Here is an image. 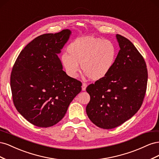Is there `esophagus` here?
Instances as JSON below:
<instances>
[{
  "label": "esophagus",
  "instance_id": "34e87169",
  "mask_svg": "<svg viewBox=\"0 0 159 159\" xmlns=\"http://www.w3.org/2000/svg\"><path fill=\"white\" fill-rule=\"evenodd\" d=\"M86 88H87V84L85 83L82 84V86H81V89H82V91H85L86 89Z\"/></svg>",
  "mask_w": 159,
  "mask_h": 159
}]
</instances>
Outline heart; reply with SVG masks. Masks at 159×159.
Masks as SVG:
<instances>
[{"instance_id": "1", "label": "heart", "mask_w": 159, "mask_h": 159, "mask_svg": "<svg viewBox=\"0 0 159 159\" xmlns=\"http://www.w3.org/2000/svg\"><path fill=\"white\" fill-rule=\"evenodd\" d=\"M68 54L61 57L64 68L70 78H75L81 69L89 78L98 81L111 71L117 58L115 45L102 38L86 36L72 42L67 48Z\"/></svg>"}]
</instances>
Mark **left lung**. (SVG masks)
I'll return each instance as SVG.
<instances>
[{
  "label": "left lung",
  "instance_id": "1",
  "mask_svg": "<svg viewBox=\"0 0 159 159\" xmlns=\"http://www.w3.org/2000/svg\"><path fill=\"white\" fill-rule=\"evenodd\" d=\"M116 38L120 50L111 71L86 88L90 95L86 113L91 122L105 129L121 125L138 111L147 85L143 57L127 38L119 34Z\"/></svg>",
  "mask_w": 159,
  "mask_h": 159
}]
</instances>
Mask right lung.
<instances>
[{"instance_id": "add662e5", "label": "right lung", "mask_w": 159, "mask_h": 159, "mask_svg": "<svg viewBox=\"0 0 159 159\" xmlns=\"http://www.w3.org/2000/svg\"><path fill=\"white\" fill-rule=\"evenodd\" d=\"M71 34L66 29L36 37L21 51L12 68L14 106L37 127H49L61 121L81 91V83L63 71L57 56Z\"/></svg>"}]
</instances>
